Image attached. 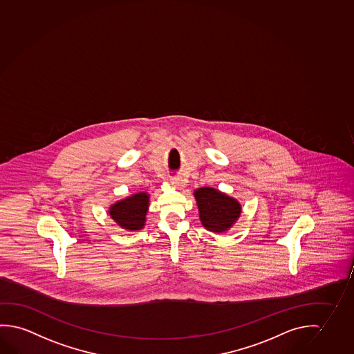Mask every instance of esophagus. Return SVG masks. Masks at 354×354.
Returning a JSON list of instances; mask_svg holds the SVG:
<instances>
[{
  "label": "esophagus",
  "mask_w": 354,
  "mask_h": 354,
  "mask_svg": "<svg viewBox=\"0 0 354 354\" xmlns=\"http://www.w3.org/2000/svg\"><path fill=\"white\" fill-rule=\"evenodd\" d=\"M171 182H172V185H176V187H178V188L185 187V180L180 178V177H172V178H171Z\"/></svg>",
  "instance_id": "34e87169"
}]
</instances>
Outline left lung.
Here are the masks:
<instances>
[{
	"mask_svg": "<svg viewBox=\"0 0 354 354\" xmlns=\"http://www.w3.org/2000/svg\"><path fill=\"white\" fill-rule=\"evenodd\" d=\"M194 196L203 226L214 232L230 229L241 214L237 201L214 188H199L194 192Z\"/></svg>",
	"mask_w": 354,
	"mask_h": 354,
	"instance_id": "8db88e82",
	"label": "left lung"
}]
</instances>
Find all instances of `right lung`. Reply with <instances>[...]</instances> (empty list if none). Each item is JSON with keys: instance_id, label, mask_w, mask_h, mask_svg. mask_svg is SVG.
<instances>
[{"instance_id": "1", "label": "right lung", "mask_w": 354, "mask_h": 354, "mask_svg": "<svg viewBox=\"0 0 354 354\" xmlns=\"http://www.w3.org/2000/svg\"><path fill=\"white\" fill-rule=\"evenodd\" d=\"M149 208V196L138 193L117 202L109 209L112 219L127 230H140L144 227L146 213Z\"/></svg>"}]
</instances>
